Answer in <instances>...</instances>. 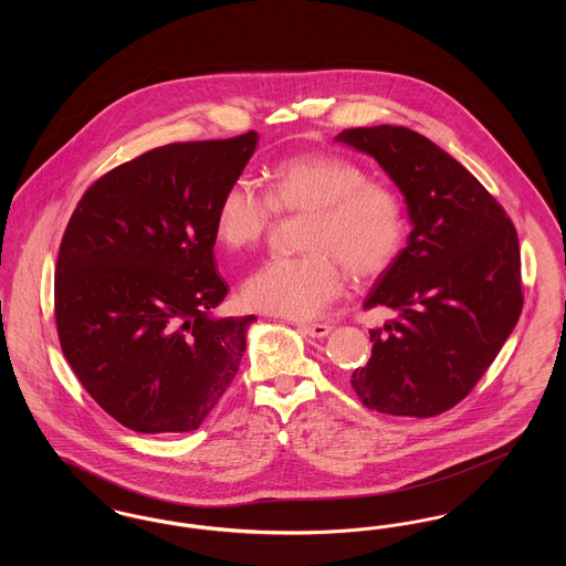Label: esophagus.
I'll return each mask as SVG.
<instances>
[{
    "label": "esophagus",
    "instance_id": "obj_1",
    "mask_svg": "<svg viewBox=\"0 0 566 566\" xmlns=\"http://www.w3.org/2000/svg\"><path fill=\"white\" fill-rule=\"evenodd\" d=\"M298 328L310 337H326L333 331L331 324L324 323L298 324Z\"/></svg>",
    "mask_w": 566,
    "mask_h": 566
}]
</instances>
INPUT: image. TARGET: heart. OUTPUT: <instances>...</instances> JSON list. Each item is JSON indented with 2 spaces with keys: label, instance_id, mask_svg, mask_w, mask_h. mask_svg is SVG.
Returning <instances> with one entry per match:
<instances>
[{
  "label": "heart",
  "instance_id": "heart-1",
  "mask_svg": "<svg viewBox=\"0 0 566 566\" xmlns=\"http://www.w3.org/2000/svg\"><path fill=\"white\" fill-rule=\"evenodd\" d=\"M263 189L233 180L218 199L216 238L231 250L263 240L275 214H305L298 256H277L252 271L243 303L286 318H314L344 293L346 270L367 280L388 270L405 242V214L395 190L331 150L296 153L273 163Z\"/></svg>",
  "mask_w": 566,
  "mask_h": 566
}]
</instances>
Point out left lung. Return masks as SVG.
<instances>
[{
	"label": "left lung",
	"instance_id": "8db88e82",
	"mask_svg": "<svg viewBox=\"0 0 566 566\" xmlns=\"http://www.w3.org/2000/svg\"><path fill=\"white\" fill-rule=\"evenodd\" d=\"M376 159L403 192L411 233L379 273L365 310L397 312L371 328V358L352 374L363 405L431 418L484 376L522 312L520 242L510 216L460 163L407 127L335 137Z\"/></svg>",
	"mask_w": 566,
	"mask_h": 566
}]
</instances>
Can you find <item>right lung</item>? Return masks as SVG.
Here are the masks:
<instances>
[{"instance_id": "right-lung-1", "label": "right lung", "mask_w": 566, "mask_h": 566, "mask_svg": "<svg viewBox=\"0 0 566 566\" xmlns=\"http://www.w3.org/2000/svg\"><path fill=\"white\" fill-rule=\"evenodd\" d=\"M256 142L248 132L153 148L88 187L67 222L54 273L61 350L132 431L199 429L238 376L254 316H210L229 293L214 216Z\"/></svg>"}]
</instances>
